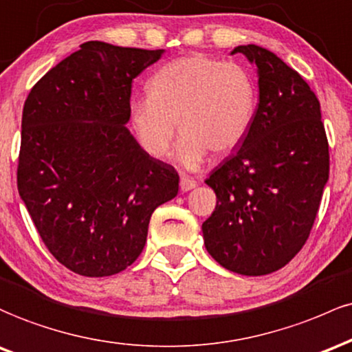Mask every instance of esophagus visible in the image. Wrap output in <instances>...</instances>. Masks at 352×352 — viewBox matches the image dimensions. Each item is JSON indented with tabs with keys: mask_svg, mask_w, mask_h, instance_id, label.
<instances>
[{
	"mask_svg": "<svg viewBox=\"0 0 352 352\" xmlns=\"http://www.w3.org/2000/svg\"><path fill=\"white\" fill-rule=\"evenodd\" d=\"M196 184H197V183H196L195 179H191V177H186V176L181 177V181H179L181 191H183V192L191 191V189H195V188H196Z\"/></svg>",
	"mask_w": 352,
	"mask_h": 352,
	"instance_id": "34e87169",
	"label": "esophagus"
}]
</instances>
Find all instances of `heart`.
<instances>
[{
	"label": "heart",
	"mask_w": 352,
	"mask_h": 352,
	"mask_svg": "<svg viewBox=\"0 0 352 352\" xmlns=\"http://www.w3.org/2000/svg\"><path fill=\"white\" fill-rule=\"evenodd\" d=\"M258 91L248 69L234 61L189 54L161 66L148 81V98L134 100L129 121L153 157L171 153L176 124L183 140L177 160L195 169L226 156L243 143L254 120Z\"/></svg>",
	"instance_id": "heart-1"
}]
</instances>
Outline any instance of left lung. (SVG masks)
I'll return each instance as SVG.
<instances>
[{"label":"left lung","instance_id":"obj_1","mask_svg":"<svg viewBox=\"0 0 352 352\" xmlns=\"http://www.w3.org/2000/svg\"><path fill=\"white\" fill-rule=\"evenodd\" d=\"M258 68L259 102L244 141L206 179L216 208L204 246L226 270L263 276L301 251L329 177V146L318 98L271 51L238 46Z\"/></svg>","mask_w":352,"mask_h":352}]
</instances>
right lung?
I'll list each match as a JSON object with an SVG mask.
<instances>
[{
	"instance_id": "right-lung-1",
	"label": "right lung",
	"mask_w": 352,
	"mask_h": 352,
	"mask_svg": "<svg viewBox=\"0 0 352 352\" xmlns=\"http://www.w3.org/2000/svg\"><path fill=\"white\" fill-rule=\"evenodd\" d=\"M164 50L82 43L33 86L23 108L18 191L43 243L88 278L124 271L179 176L126 128L131 82Z\"/></svg>"
}]
</instances>
